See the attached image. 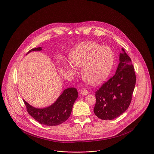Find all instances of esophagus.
<instances>
[{
  "mask_svg": "<svg viewBox=\"0 0 154 154\" xmlns=\"http://www.w3.org/2000/svg\"><path fill=\"white\" fill-rule=\"evenodd\" d=\"M81 94H82V95H86L88 94V91L86 89H82L80 91Z\"/></svg>",
  "mask_w": 154,
  "mask_h": 154,
  "instance_id": "obj_1",
  "label": "esophagus"
}]
</instances>
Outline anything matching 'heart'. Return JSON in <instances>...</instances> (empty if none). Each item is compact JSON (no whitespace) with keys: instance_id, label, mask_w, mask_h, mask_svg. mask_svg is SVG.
Masks as SVG:
<instances>
[{"instance_id":"1","label":"heart","mask_w":154,"mask_h":154,"mask_svg":"<svg viewBox=\"0 0 154 154\" xmlns=\"http://www.w3.org/2000/svg\"><path fill=\"white\" fill-rule=\"evenodd\" d=\"M71 60L75 66L82 67L83 79L95 85L104 80L111 72L114 54L110 47L91 42L76 46L71 54ZM67 68L71 67L67 65Z\"/></svg>"}]
</instances>
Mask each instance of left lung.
<instances>
[{
	"label": "left lung",
	"mask_w": 154,
	"mask_h": 154,
	"mask_svg": "<svg viewBox=\"0 0 154 154\" xmlns=\"http://www.w3.org/2000/svg\"><path fill=\"white\" fill-rule=\"evenodd\" d=\"M115 75L95 92V115L111 120L122 114L129 107L135 85L136 76L130 57L124 48Z\"/></svg>",
	"instance_id": "left-lung-1"
}]
</instances>
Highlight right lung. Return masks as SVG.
Returning <instances> with one entry per match:
<instances>
[{"label":"right lung","instance_id":"add662e5","mask_svg":"<svg viewBox=\"0 0 154 154\" xmlns=\"http://www.w3.org/2000/svg\"><path fill=\"white\" fill-rule=\"evenodd\" d=\"M41 47L35 48L27 52L41 51ZM78 93L75 88H69L63 91L57 100L50 106L43 109L35 108L24 99L27 111L36 121L48 126L58 125L65 122L70 116L72 107L78 98Z\"/></svg>","mask_w":154,"mask_h":154}]
</instances>
